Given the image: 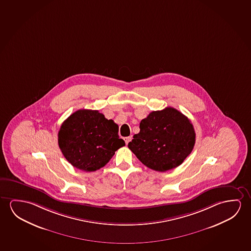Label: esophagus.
Returning <instances> with one entry per match:
<instances>
[{
	"instance_id": "obj_1",
	"label": "esophagus",
	"mask_w": 251,
	"mask_h": 251,
	"mask_svg": "<svg viewBox=\"0 0 251 251\" xmlns=\"http://www.w3.org/2000/svg\"><path fill=\"white\" fill-rule=\"evenodd\" d=\"M131 136H127V137H124V141H125V143L127 144V143H129L130 141H131Z\"/></svg>"
}]
</instances>
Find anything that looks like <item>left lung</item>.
<instances>
[{
	"label": "left lung",
	"mask_w": 251,
	"mask_h": 251,
	"mask_svg": "<svg viewBox=\"0 0 251 251\" xmlns=\"http://www.w3.org/2000/svg\"><path fill=\"white\" fill-rule=\"evenodd\" d=\"M128 149L151 170L165 172L181 165L193 151L196 133L187 116L168 107L152 111L140 123Z\"/></svg>",
	"instance_id": "obj_1"
}]
</instances>
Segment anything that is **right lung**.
Returning a JSON list of instances; mask_svg holds the SVG:
<instances>
[{"label": "right lung", "mask_w": 251, "mask_h": 251, "mask_svg": "<svg viewBox=\"0 0 251 251\" xmlns=\"http://www.w3.org/2000/svg\"><path fill=\"white\" fill-rule=\"evenodd\" d=\"M58 144L74 167L92 172L104 167L125 143L113 120L106 119L98 110L79 109L63 122Z\"/></svg>", "instance_id": "1"}]
</instances>
